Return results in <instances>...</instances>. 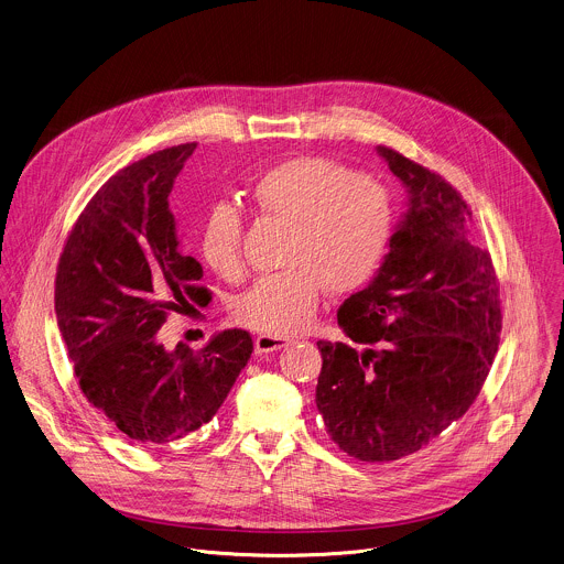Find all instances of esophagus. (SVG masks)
<instances>
[{"label": "esophagus", "mask_w": 564, "mask_h": 564, "mask_svg": "<svg viewBox=\"0 0 564 564\" xmlns=\"http://www.w3.org/2000/svg\"><path fill=\"white\" fill-rule=\"evenodd\" d=\"M290 344V338L285 336H276V334H261L254 339V350L257 352H272V350H279L283 346Z\"/></svg>", "instance_id": "esophagus-1"}]
</instances>
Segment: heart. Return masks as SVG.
Segmentation results:
<instances>
[{"mask_svg":"<svg viewBox=\"0 0 564 564\" xmlns=\"http://www.w3.org/2000/svg\"><path fill=\"white\" fill-rule=\"evenodd\" d=\"M257 209L292 225L285 270L261 276L235 305L241 325L265 334H296L310 325L325 290L346 294L379 268L394 226L388 189L370 176L323 156H296L270 167L252 187ZM243 216L232 203L212 207L200 237L214 272H243Z\"/></svg>","mask_w":564,"mask_h":564,"instance_id":"1","label":"heart"}]
</instances>
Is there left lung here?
<instances>
[{"mask_svg":"<svg viewBox=\"0 0 564 564\" xmlns=\"http://www.w3.org/2000/svg\"><path fill=\"white\" fill-rule=\"evenodd\" d=\"M379 156L408 212L375 279L338 312L350 341H318L316 405L339 449L392 462L425 447L477 399L501 334L499 283L449 183L392 148Z\"/></svg>","mask_w":564,"mask_h":564,"instance_id":"1","label":"left lung"}]
</instances>
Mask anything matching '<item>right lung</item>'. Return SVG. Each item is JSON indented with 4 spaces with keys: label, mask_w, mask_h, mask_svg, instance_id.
Segmentation results:
<instances>
[{
    "label": "right lung",
    "mask_w": 564,
    "mask_h": 564,
    "mask_svg": "<svg viewBox=\"0 0 564 564\" xmlns=\"http://www.w3.org/2000/svg\"><path fill=\"white\" fill-rule=\"evenodd\" d=\"M196 143L159 150L111 176L80 214L56 270L54 307L87 401L145 449L200 430L248 364L252 338L226 329L200 350H167L170 312L209 305L170 192Z\"/></svg>",
    "instance_id": "obj_1"
}]
</instances>
